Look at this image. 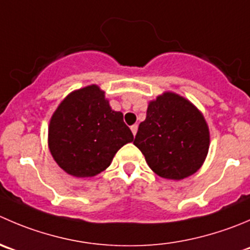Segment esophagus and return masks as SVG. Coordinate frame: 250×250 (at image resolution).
<instances>
[{
	"label": "esophagus",
	"instance_id": "1",
	"mask_svg": "<svg viewBox=\"0 0 250 250\" xmlns=\"http://www.w3.org/2000/svg\"><path fill=\"white\" fill-rule=\"evenodd\" d=\"M130 130H132L133 135H135V134H137V132H138V125H133L132 127H130Z\"/></svg>",
	"mask_w": 250,
	"mask_h": 250
}]
</instances>
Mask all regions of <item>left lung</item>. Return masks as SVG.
Returning a JSON list of instances; mask_svg holds the SVG:
<instances>
[{
  "mask_svg": "<svg viewBox=\"0 0 250 250\" xmlns=\"http://www.w3.org/2000/svg\"><path fill=\"white\" fill-rule=\"evenodd\" d=\"M133 144L157 176L179 181L204 164L210 146L209 125L189 100L165 91L149 101L146 118Z\"/></svg>",
  "mask_w": 250,
  "mask_h": 250,
  "instance_id": "1",
  "label": "left lung"
}]
</instances>
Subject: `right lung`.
<instances>
[{
	"label": "right lung",
	"instance_id": "obj_1",
	"mask_svg": "<svg viewBox=\"0 0 250 250\" xmlns=\"http://www.w3.org/2000/svg\"><path fill=\"white\" fill-rule=\"evenodd\" d=\"M123 113L113 111L96 84L77 89L61 101L48 125V149L56 164L78 178L105 171L116 152L133 142Z\"/></svg>",
	"mask_w": 250,
	"mask_h": 250
}]
</instances>
